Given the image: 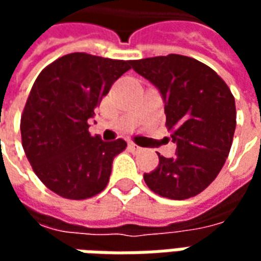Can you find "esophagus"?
<instances>
[{"instance_id":"esophagus-1","label":"esophagus","mask_w":261,"mask_h":261,"mask_svg":"<svg viewBox=\"0 0 261 261\" xmlns=\"http://www.w3.org/2000/svg\"><path fill=\"white\" fill-rule=\"evenodd\" d=\"M128 148H130L131 151H134V152H141L142 151V148L138 147V145H136L134 142H130V144H128Z\"/></svg>"}]
</instances>
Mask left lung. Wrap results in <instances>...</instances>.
<instances>
[{"label": "left lung", "mask_w": 261, "mask_h": 261, "mask_svg": "<svg viewBox=\"0 0 261 261\" xmlns=\"http://www.w3.org/2000/svg\"><path fill=\"white\" fill-rule=\"evenodd\" d=\"M133 68L164 97L166 128L176 142L173 158L159 155L156 169L144 173L161 197L186 200L205 190L229 155L236 127L235 97L213 68L187 56L133 60Z\"/></svg>", "instance_id": "1"}]
</instances>
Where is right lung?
<instances>
[{
  "mask_svg": "<svg viewBox=\"0 0 261 261\" xmlns=\"http://www.w3.org/2000/svg\"><path fill=\"white\" fill-rule=\"evenodd\" d=\"M130 68V60L71 53L35 81L20 117L22 147L40 181L60 197L86 200L108 186L114 156L127 142L92 137L88 120Z\"/></svg>",
  "mask_w": 261,
  "mask_h": 261,
  "instance_id": "obj_1",
  "label": "right lung"
}]
</instances>
